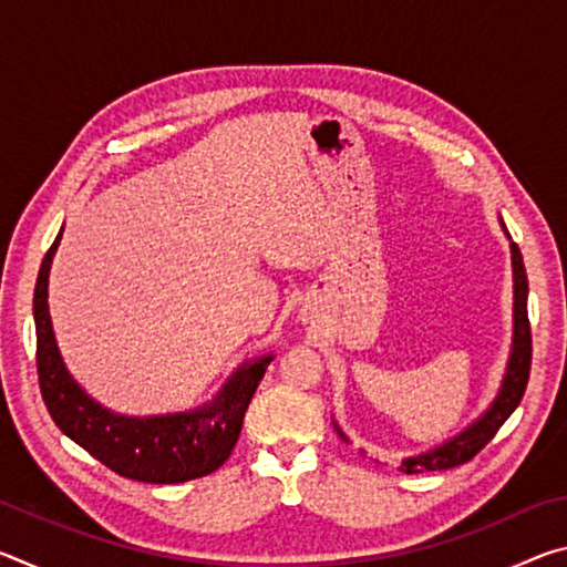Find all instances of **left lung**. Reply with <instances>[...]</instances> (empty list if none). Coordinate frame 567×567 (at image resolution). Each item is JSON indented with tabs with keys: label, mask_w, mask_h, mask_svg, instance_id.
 Here are the masks:
<instances>
[{
	"label": "left lung",
	"mask_w": 567,
	"mask_h": 567,
	"mask_svg": "<svg viewBox=\"0 0 567 567\" xmlns=\"http://www.w3.org/2000/svg\"><path fill=\"white\" fill-rule=\"evenodd\" d=\"M505 227V225H503ZM513 252V277H515V330H513V352L507 362V372L501 388V395L495 398L493 408L480 417L475 425H470L465 433L450 440V443L430 450L425 455L408 457L400 465L402 473L415 475L425 470H447L457 467L473 460L495 437L503 422L513 415V410L520 405L525 395L527 378H530V360H533V338H530V320H527V275L523 265L520 247L511 243ZM342 435V433H340Z\"/></svg>",
	"instance_id": "left-lung-1"
}]
</instances>
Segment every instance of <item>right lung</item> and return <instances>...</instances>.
I'll return each instance as SVG.
<instances>
[{
	"label": "right lung",
	"instance_id": "right-lung-1",
	"mask_svg": "<svg viewBox=\"0 0 567 567\" xmlns=\"http://www.w3.org/2000/svg\"><path fill=\"white\" fill-rule=\"evenodd\" d=\"M60 237L47 249L34 287L37 375L54 425L112 473L140 483L172 485L215 473L233 453L249 400L272 358L243 364L215 402L199 410L162 417H124L104 410L72 380L54 342L47 282Z\"/></svg>",
	"mask_w": 567,
	"mask_h": 567
}]
</instances>
